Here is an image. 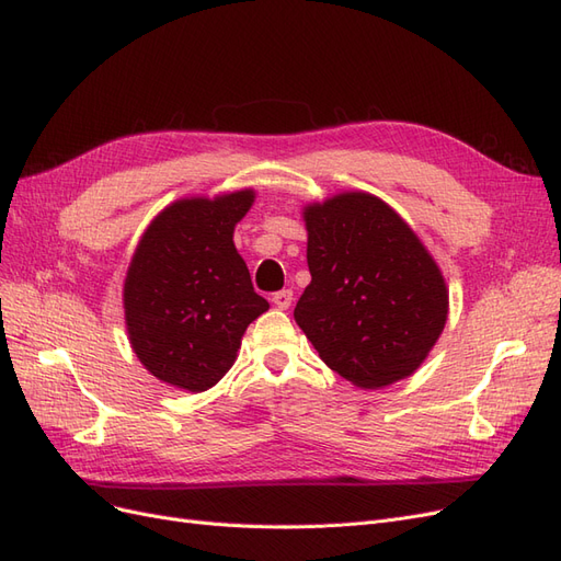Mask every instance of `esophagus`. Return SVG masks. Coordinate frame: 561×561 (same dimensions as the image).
<instances>
[{
  "label": "esophagus",
  "instance_id": "1",
  "mask_svg": "<svg viewBox=\"0 0 561 561\" xmlns=\"http://www.w3.org/2000/svg\"><path fill=\"white\" fill-rule=\"evenodd\" d=\"M271 301H274L278 309H290V304H293V290L274 293V297H271Z\"/></svg>",
  "mask_w": 561,
  "mask_h": 561
}]
</instances>
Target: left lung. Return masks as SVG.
I'll return each mask as SVG.
<instances>
[{"label": "left lung", "instance_id": "1", "mask_svg": "<svg viewBox=\"0 0 561 561\" xmlns=\"http://www.w3.org/2000/svg\"><path fill=\"white\" fill-rule=\"evenodd\" d=\"M311 283L295 307L320 360L360 388H383L426 360L449 293L419 236L381 198L344 192L304 208Z\"/></svg>", "mask_w": 561, "mask_h": 561}]
</instances>
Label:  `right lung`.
I'll list each match as a JSON object with an SVG mask.
<instances>
[{"label":"right lung","mask_w":561,"mask_h":561,"mask_svg":"<svg viewBox=\"0 0 561 561\" xmlns=\"http://www.w3.org/2000/svg\"><path fill=\"white\" fill-rule=\"evenodd\" d=\"M252 190L180 198L135 248L124 283L130 346L159 381L213 388L236 360L250 322L268 309L233 245Z\"/></svg>","instance_id":"obj_1"}]
</instances>
